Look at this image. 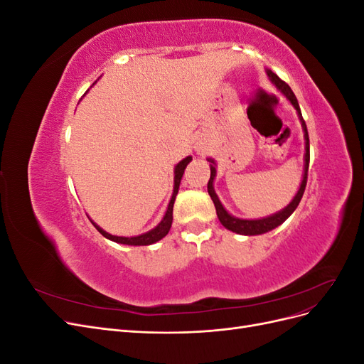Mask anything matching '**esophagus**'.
I'll list each match as a JSON object with an SVG mask.
<instances>
[{
    "label": "esophagus",
    "mask_w": 364,
    "mask_h": 364,
    "mask_svg": "<svg viewBox=\"0 0 364 364\" xmlns=\"http://www.w3.org/2000/svg\"><path fill=\"white\" fill-rule=\"evenodd\" d=\"M196 150H197V153H199V155H200V156H203V155H205V153H206L205 147H202V146H197V147H196Z\"/></svg>",
    "instance_id": "obj_1"
}]
</instances>
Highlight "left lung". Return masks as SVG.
<instances>
[{
  "label": "left lung",
  "instance_id": "obj_1",
  "mask_svg": "<svg viewBox=\"0 0 364 364\" xmlns=\"http://www.w3.org/2000/svg\"><path fill=\"white\" fill-rule=\"evenodd\" d=\"M267 75L270 82L278 87V90L289 98L290 103L293 105V107L297 111V117H299L301 123H302V129H304V136H305V164H304V176H302V182H301V186L299 190H297L296 196L293 197V200L285 206L284 209H281V211H278L277 214H272L269 217H264V218H258V220H245V218H238V217H234L230 215L225 206L222 205V202L218 200V196L215 194L214 191V179H215V162L214 159L209 158L208 161L211 162L209 164V168H211V178H209L208 181V193L209 196H211V199L214 202V206H215V211H217V217L220 220V223H222L226 229L232 230V232L235 234H241V235H261V234H266L269 232V230L278 228L279 225H282L285 220H287L293 213L294 209L297 208V205H299L302 196H304V191H305V186H306V178H308V165H310V138H308V130H306V124L305 121L302 118V114H301V107H299V103H297V98L296 95L293 94L291 87L285 83L284 80H281L279 77L272 73L270 70H267Z\"/></svg>",
  "mask_w": 364,
  "mask_h": 364
}]
</instances>
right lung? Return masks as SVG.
<instances>
[{
	"label": "right lung",
	"instance_id": "obj_1",
	"mask_svg": "<svg viewBox=\"0 0 364 364\" xmlns=\"http://www.w3.org/2000/svg\"><path fill=\"white\" fill-rule=\"evenodd\" d=\"M191 156H186L185 159H182L178 165L174 167V188H173V196L170 199V203H168V208L167 211H165V215L164 218L161 220V223L153 228L151 230H149V232L146 234H141V235H136V237H117V235H111L109 232H106V230H103L100 226H97L92 220L91 223L97 228L98 232H100L103 237H106L107 240L111 241H115V243H119V245H127V246H149V245H153L156 243V241L162 240L165 235L168 234V230L171 228V223H173V205H174V200H176V196H178V191H179V185H181V179L183 176V171L186 168V165H188L191 162Z\"/></svg>",
	"mask_w": 364,
	"mask_h": 364
}]
</instances>
